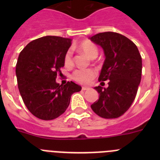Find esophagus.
I'll list each match as a JSON object with an SVG mask.
<instances>
[{"label":"esophagus","instance_id":"obj_1","mask_svg":"<svg viewBox=\"0 0 160 160\" xmlns=\"http://www.w3.org/2000/svg\"><path fill=\"white\" fill-rule=\"evenodd\" d=\"M82 90H89V88H88V87H82Z\"/></svg>","mask_w":160,"mask_h":160}]
</instances>
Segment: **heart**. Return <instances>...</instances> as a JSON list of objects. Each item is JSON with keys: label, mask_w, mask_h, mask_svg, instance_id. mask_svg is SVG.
Here are the masks:
<instances>
[{"label": "heart", "mask_w": 160, "mask_h": 160, "mask_svg": "<svg viewBox=\"0 0 160 160\" xmlns=\"http://www.w3.org/2000/svg\"><path fill=\"white\" fill-rule=\"evenodd\" d=\"M78 49L83 53L88 56L90 58L94 59L97 57L98 55V48L97 46L90 42H82L78 46ZM65 65L70 66L73 65V57H72L71 50H68L65 54L64 57ZM96 73L92 69H81L77 70L73 72L72 74V78L73 80H75L78 82L83 85L90 84V82L95 78Z\"/></svg>", "instance_id": "heart-1"}]
</instances>
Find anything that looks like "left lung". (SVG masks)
Listing matches in <instances>:
<instances>
[{"label": "left lung", "instance_id": "left-lung-1", "mask_svg": "<svg viewBox=\"0 0 160 160\" xmlns=\"http://www.w3.org/2000/svg\"><path fill=\"white\" fill-rule=\"evenodd\" d=\"M89 38L102 48L105 55L98 80L103 85L109 80L107 88L94 87L99 98L90 107L102 118H118L135 98L141 81L142 58L135 44L117 32H100Z\"/></svg>", "mask_w": 160, "mask_h": 160}]
</instances>
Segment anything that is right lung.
<instances>
[{
    "instance_id": "add662e5",
    "label": "right lung",
    "mask_w": 160,
    "mask_h": 160,
    "mask_svg": "<svg viewBox=\"0 0 160 160\" xmlns=\"http://www.w3.org/2000/svg\"><path fill=\"white\" fill-rule=\"evenodd\" d=\"M71 42L70 38L42 37L29 42L20 53L16 66L18 89L28 110L40 119L60 116L72 94L82 90L73 82L66 85L56 82Z\"/></svg>"
}]
</instances>
